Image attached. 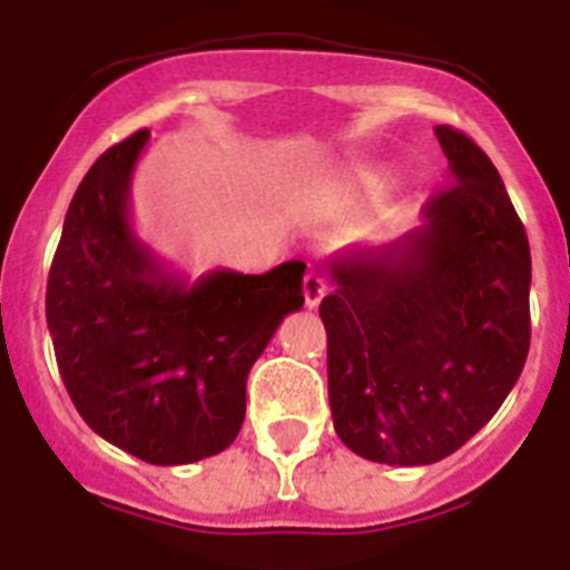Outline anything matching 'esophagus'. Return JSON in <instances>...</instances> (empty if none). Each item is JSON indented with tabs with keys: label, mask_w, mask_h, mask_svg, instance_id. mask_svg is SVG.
I'll use <instances>...</instances> for the list:
<instances>
[{
	"label": "esophagus",
	"mask_w": 570,
	"mask_h": 570,
	"mask_svg": "<svg viewBox=\"0 0 570 570\" xmlns=\"http://www.w3.org/2000/svg\"><path fill=\"white\" fill-rule=\"evenodd\" d=\"M324 295H327V281H324L315 269H309L307 277H304V304H307L309 309H315L322 304Z\"/></svg>",
	"instance_id": "34e87169"
}]
</instances>
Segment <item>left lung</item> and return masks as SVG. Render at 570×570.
<instances>
[{"label":"left lung","mask_w":570,"mask_h":570,"mask_svg":"<svg viewBox=\"0 0 570 570\" xmlns=\"http://www.w3.org/2000/svg\"><path fill=\"white\" fill-rule=\"evenodd\" d=\"M452 185L423 226L327 261L322 301L333 429L358 458L425 466L481 432L530 347V246L499 170L452 127L434 130Z\"/></svg>","instance_id":"obj_1"}]
</instances>
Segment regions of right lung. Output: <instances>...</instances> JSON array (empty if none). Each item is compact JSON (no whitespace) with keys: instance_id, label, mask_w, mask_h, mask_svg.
<instances>
[{"instance_id":"add662e5","label":"right lung","mask_w":570,"mask_h":570,"mask_svg":"<svg viewBox=\"0 0 570 570\" xmlns=\"http://www.w3.org/2000/svg\"><path fill=\"white\" fill-rule=\"evenodd\" d=\"M150 132L109 147L83 176L49 272L46 322L80 417L156 466L219 455L246 417V380L286 315L304 263L190 281L132 228L130 185Z\"/></svg>"}]
</instances>
